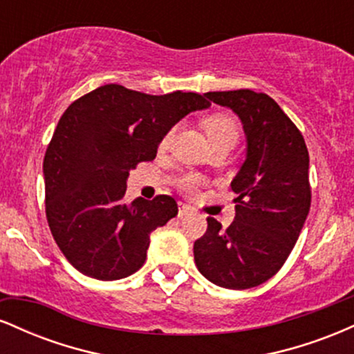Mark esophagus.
<instances>
[{"label": "esophagus", "mask_w": 354, "mask_h": 354, "mask_svg": "<svg viewBox=\"0 0 354 354\" xmlns=\"http://www.w3.org/2000/svg\"><path fill=\"white\" fill-rule=\"evenodd\" d=\"M193 213V208L189 205H180V211H178V216H188V214Z\"/></svg>", "instance_id": "34e87169"}]
</instances>
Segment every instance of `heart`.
<instances>
[{
    "label": "heart",
    "mask_w": 354,
    "mask_h": 354,
    "mask_svg": "<svg viewBox=\"0 0 354 354\" xmlns=\"http://www.w3.org/2000/svg\"><path fill=\"white\" fill-rule=\"evenodd\" d=\"M203 128H205L206 135H208L209 141L213 145L221 143V141H234L236 143L239 138V124L238 121L234 120L233 116L225 115V113H213V115H208L203 120ZM173 136V129H169L168 133L161 140V146L169 143ZM200 185V178L196 174H188L180 181V186L186 191L196 189V186Z\"/></svg>",
    "instance_id": "1"
}]
</instances>
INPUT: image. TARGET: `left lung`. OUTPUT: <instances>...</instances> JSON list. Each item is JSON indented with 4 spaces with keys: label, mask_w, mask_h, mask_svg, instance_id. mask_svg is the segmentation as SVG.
Instances as JSON below:
<instances>
[{
    "label": "left lung",
    "mask_w": 354,
    "mask_h": 354,
    "mask_svg": "<svg viewBox=\"0 0 354 354\" xmlns=\"http://www.w3.org/2000/svg\"><path fill=\"white\" fill-rule=\"evenodd\" d=\"M205 95L239 116L248 154L231 181L238 194L234 221L223 230L206 218L208 230L194 241V263L211 283L248 290L281 270L301 233L311 206L310 154L301 131L271 96L251 89Z\"/></svg>",
    "instance_id": "obj_1"
}]
</instances>
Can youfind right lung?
Listing matches in <instances>:
<instances>
[{
  "label": "right lung",
  "instance_id": "1",
  "mask_svg": "<svg viewBox=\"0 0 354 354\" xmlns=\"http://www.w3.org/2000/svg\"><path fill=\"white\" fill-rule=\"evenodd\" d=\"M198 93L153 96L104 84L68 106L43 161L44 206L56 245L76 270L113 281L146 261L149 234L178 214L168 194L126 205L129 169L156 158L183 116L208 108Z\"/></svg>",
  "mask_w": 354,
  "mask_h": 354
}]
</instances>
